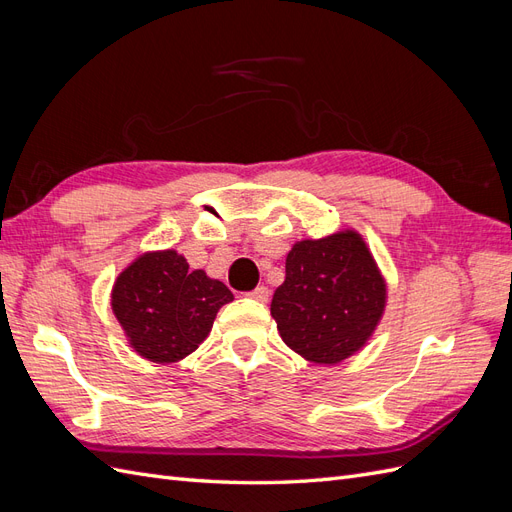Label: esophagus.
Returning <instances> with one entry per match:
<instances>
[{
    "label": "esophagus",
    "mask_w": 512,
    "mask_h": 512,
    "mask_svg": "<svg viewBox=\"0 0 512 512\" xmlns=\"http://www.w3.org/2000/svg\"><path fill=\"white\" fill-rule=\"evenodd\" d=\"M247 297L254 299V301L265 303V301L269 299V288H267V286H258V288H254V290L247 292Z\"/></svg>",
    "instance_id": "obj_1"
}]
</instances>
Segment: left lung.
<instances>
[{"instance_id": "1", "label": "left lung", "mask_w": 512, "mask_h": 512, "mask_svg": "<svg viewBox=\"0 0 512 512\" xmlns=\"http://www.w3.org/2000/svg\"><path fill=\"white\" fill-rule=\"evenodd\" d=\"M386 284L354 230L299 241L286 258L271 316L288 348L333 365L365 346L384 312Z\"/></svg>"}]
</instances>
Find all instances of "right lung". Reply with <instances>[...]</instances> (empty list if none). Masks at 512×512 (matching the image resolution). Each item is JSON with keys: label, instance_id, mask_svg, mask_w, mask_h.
I'll list each match as a JSON object with an SVG mask.
<instances>
[{"label": "right lung", "instance_id": "right-lung-1", "mask_svg": "<svg viewBox=\"0 0 512 512\" xmlns=\"http://www.w3.org/2000/svg\"><path fill=\"white\" fill-rule=\"evenodd\" d=\"M232 292L205 271H190L173 250L136 258L113 286L111 305L132 348L153 363H175L209 335Z\"/></svg>", "mask_w": 512, "mask_h": 512}]
</instances>
